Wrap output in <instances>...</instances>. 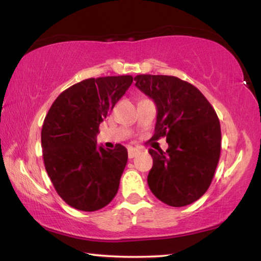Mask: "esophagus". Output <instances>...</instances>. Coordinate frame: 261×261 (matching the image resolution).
<instances>
[{
  "instance_id": "34e87169",
  "label": "esophagus",
  "mask_w": 261,
  "mask_h": 261,
  "mask_svg": "<svg viewBox=\"0 0 261 261\" xmlns=\"http://www.w3.org/2000/svg\"><path fill=\"white\" fill-rule=\"evenodd\" d=\"M139 152H140V149H139V148H135V147H129V148H128V156H129V159L134 158V156L137 155Z\"/></svg>"
}]
</instances>
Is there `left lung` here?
<instances>
[{
    "label": "left lung",
    "instance_id": "left-lung-1",
    "mask_svg": "<svg viewBox=\"0 0 261 261\" xmlns=\"http://www.w3.org/2000/svg\"><path fill=\"white\" fill-rule=\"evenodd\" d=\"M135 87L156 107L153 140L166 137L169 148L149 149L147 177L153 195L171 206L191 204L212 184L221 152L216 112L194 85L173 76L138 74Z\"/></svg>",
    "mask_w": 261,
    "mask_h": 261
}]
</instances>
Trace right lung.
I'll use <instances>...</instances> for the list:
<instances>
[{
	"label": "right lung",
	"mask_w": 261,
	"mask_h": 261,
	"mask_svg": "<svg viewBox=\"0 0 261 261\" xmlns=\"http://www.w3.org/2000/svg\"><path fill=\"white\" fill-rule=\"evenodd\" d=\"M133 83L132 76L89 78L63 91L41 129L45 169L57 194L70 206L95 212L119 190L128 160L124 146H97L99 123Z\"/></svg>",
	"instance_id": "1"
}]
</instances>
